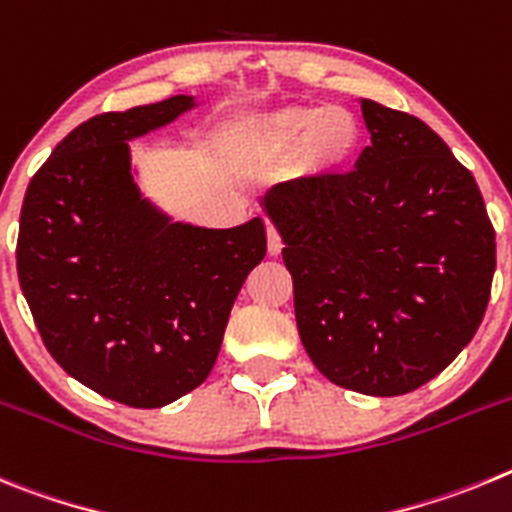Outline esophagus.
<instances>
[{
  "instance_id": "34e87169",
  "label": "esophagus",
  "mask_w": 512,
  "mask_h": 512,
  "mask_svg": "<svg viewBox=\"0 0 512 512\" xmlns=\"http://www.w3.org/2000/svg\"><path fill=\"white\" fill-rule=\"evenodd\" d=\"M280 250H283V239H280L278 229H275L273 224H267V252L273 257H278Z\"/></svg>"
}]
</instances>
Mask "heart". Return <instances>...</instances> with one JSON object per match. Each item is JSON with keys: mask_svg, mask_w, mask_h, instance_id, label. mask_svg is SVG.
Wrapping results in <instances>:
<instances>
[{"mask_svg": "<svg viewBox=\"0 0 512 512\" xmlns=\"http://www.w3.org/2000/svg\"><path fill=\"white\" fill-rule=\"evenodd\" d=\"M234 145L250 165L293 158L303 181L326 183L352 168L365 145V124L334 104H288L242 119Z\"/></svg>", "mask_w": 512, "mask_h": 512, "instance_id": "1", "label": "heart"}]
</instances>
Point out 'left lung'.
Wrapping results in <instances>:
<instances>
[{"instance_id":"8db88e82","label":"left lung","mask_w":512,"mask_h":512,"mask_svg":"<svg viewBox=\"0 0 512 512\" xmlns=\"http://www.w3.org/2000/svg\"><path fill=\"white\" fill-rule=\"evenodd\" d=\"M372 145L352 173L267 188L298 334L339 388L390 398L421 388L480 329L495 229L474 176L411 114L359 99Z\"/></svg>"}]
</instances>
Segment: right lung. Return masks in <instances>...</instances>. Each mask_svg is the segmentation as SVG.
I'll list each match as a JSON object with an SVG mask.
<instances>
[{
  "instance_id": "1",
  "label": "right lung",
  "mask_w": 512,
  "mask_h": 512,
  "mask_svg": "<svg viewBox=\"0 0 512 512\" xmlns=\"http://www.w3.org/2000/svg\"><path fill=\"white\" fill-rule=\"evenodd\" d=\"M196 104L176 94L78 124L22 201L17 275L45 347L132 408L173 403L209 377L234 298L267 252L260 216L196 227L140 188L130 142Z\"/></svg>"
}]
</instances>
